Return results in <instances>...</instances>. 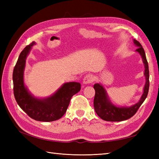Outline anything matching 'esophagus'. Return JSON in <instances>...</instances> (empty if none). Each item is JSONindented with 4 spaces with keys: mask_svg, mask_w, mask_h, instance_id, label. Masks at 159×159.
Here are the masks:
<instances>
[{
    "mask_svg": "<svg viewBox=\"0 0 159 159\" xmlns=\"http://www.w3.org/2000/svg\"><path fill=\"white\" fill-rule=\"evenodd\" d=\"M94 79L92 74H87L83 79V83L84 84H90L93 82Z\"/></svg>",
    "mask_w": 159,
    "mask_h": 159,
    "instance_id": "esophagus-1",
    "label": "esophagus"
}]
</instances>
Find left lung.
Masks as SVG:
<instances>
[{
  "mask_svg": "<svg viewBox=\"0 0 159 159\" xmlns=\"http://www.w3.org/2000/svg\"><path fill=\"white\" fill-rule=\"evenodd\" d=\"M134 43L138 46L136 51L139 52L143 59L145 66V76L146 78V85L142 96L139 102L130 107H117L110 102L108 99L106 91L103 87L97 83L93 85L95 89V96L93 100V107L96 113L101 119L109 121H121L126 120L133 117L137 113L141 104L146 100L149 91V67L146 59V53L141 43L136 39H134Z\"/></svg>",
  "mask_w": 159,
  "mask_h": 159,
  "instance_id": "obj_1",
  "label": "left lung"
}]
</instances>
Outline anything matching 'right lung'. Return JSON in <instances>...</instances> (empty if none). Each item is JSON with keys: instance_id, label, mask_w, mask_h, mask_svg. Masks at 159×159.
<instances>
[{"instance_id": "right-lung-1", "label": "right lung", "mask_w": 159, "mask_h": 159, "mask_svg": "<svg viewBox=\"0 0 159 159\" xmlns=\"http://www.w3.org/2000/svg\"><path fill=\"white\" fill-rule=\"evenodd\" d=\"M33 42L20 52L13 72V93L20 107L32 118L40 121H52L60 119L66 112L70 100L80 90L79 83L71 82L63 84L57 92L48 98L39 100L33 98L24 85V70L26 58Z\"/></svg>"}]
</instances>
